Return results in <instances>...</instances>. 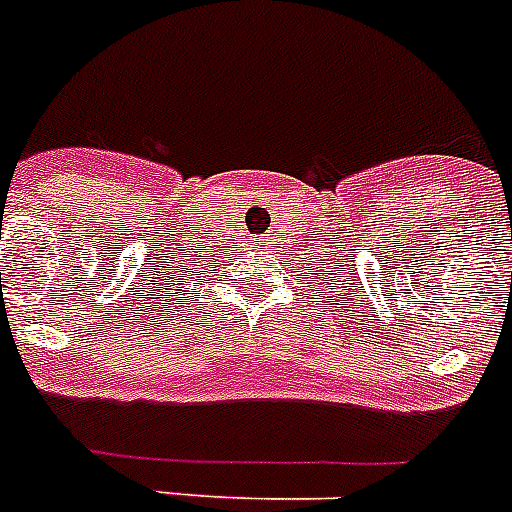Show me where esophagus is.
Returning <instances> with one entry per match:
<instances>
[{"mask_svg": "<svg viewBox=\"0 0 512 512\" xmlns=\"http://www.w3.org/2000/svg\"><path fill=\"white\" fill-rule=\"evenodd\" d=\"M257 244H260V239H257Z\"/></svg>", "mask_w": 512, "mask_h": 512, "instance_id": "1", "label": "esophagus"}]
</instances>
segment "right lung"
Segmentation results:
<instances>
[{
	"mask_svg": "<svg viewBox=\"0 0 512 512\" xmlns=\"http://www.w3.org/2000/svg\"><path fill=\"white\" fill-rule=\"evenodd\" d=\"M205 273H208V268L203 270H197V265H190V263H182V270H176V276L174 273H163V283L158 286V289H163L166 286V291H176V294L182 296V289L184 286H190L192 278H197V281H205ZM166 296V294H163ZM174 296V294H171Z\"/></svg>",
	"mask_w": 512,
	"mask_h": 512,
	"instance_id": "1",
	"label": "right lung"
}]
</instances>
